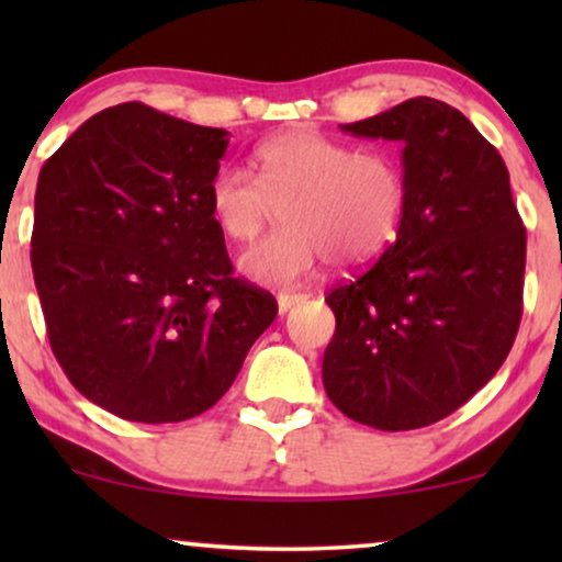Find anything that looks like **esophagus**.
I'll use <instances>...</instances> for the list:
<instances>
[{"label":"esophagus","mask_w":562,"mask_h":562,"mask_svg":"<svg viewBox=\"0 0 562 562\" xmlns=\"http://www.w3.org/2000/svg\"><path fill=\"white\" fill-rule=\"evenodd\" d=\"M304 299H306V294H279V296H276V302H279L281 312H286V310H291V306L302 304Z\"/></svg>","instance_id":"1"}]
</instances>
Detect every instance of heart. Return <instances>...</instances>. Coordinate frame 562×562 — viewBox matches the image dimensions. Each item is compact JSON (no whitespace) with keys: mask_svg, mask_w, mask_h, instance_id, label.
Returning a JSON list of instances; mask_svg holds the SVG:
<instances>
[{"mask_svg":"<svg viewBox=\"0 0 562 562\" xmlns=\"http://www.w3.org/2000/svg\"><path fill=\"white\" fill-rule=\"evenodd\" d=\"M256 171L222 166L210 206L222 233L248 243L271 222L283 227L237 258V271L263 286H296L329 256L368 263L394 243L406 212V176L386 150H358L319 130H294L256 148Z\"/></svg>","mask_w":562,"mask_h":562,"instance_id":"obj_1","label":"heart"}]
</instances>
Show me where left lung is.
I'll use <instances>...</instances> for the list:
<instances>
[{
	"instance_id": "8db88e82",
	"label": "left lung",
	"mask_w": 562,
	"mask_h": 562,
	"mask_svg": "<svg viewBox=\"0 0 562 562\" xmlns=\"http://www.w3.org/2000/svg\"><path fill=\"white\" fill-rule=\"evenodd\" d=\"M340 130L404 145L406 212L383 256L325 296L337 327L322 381L360 425H435L494 379L517 337L527 233L509 171L463 112L429 97Z\"/></svg>"
}]
</instances>
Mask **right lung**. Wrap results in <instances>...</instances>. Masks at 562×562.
<instances>
[{
  "label": "right lung",
  "mask_w": 562,
  "mask_h": 562,
  "mask_svg": "<svg viewBox=\"0 0 562 562\" xmlns=\"http://www.w3.org/2000/svg\"><path fill=\"white\" fill-rule=\"evenodd\" d=\"M227 137L125 102L83 122L37 176L30 260L53 356L122 419L210 409L279 314L235 279L212 214Z\"/></svg>",
  "instance_id": "right-lung-1"
}]
</instances>
